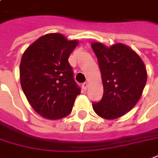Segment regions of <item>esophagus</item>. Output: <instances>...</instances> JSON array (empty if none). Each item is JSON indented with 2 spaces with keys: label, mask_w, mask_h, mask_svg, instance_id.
<instances>
[{
  "label": "esophagus",
  "mask_w": 158,
  "mask_h": 158,
  "mask_svg": "<svg viewBox=\"0 0 158 158\" xmlns=\"http://www.w3.org/2000/svg\"><path fill=\"white\" fill-rule=\"evenodd\" d=\"M88 88H89V82H84V83H82V89L84 90L88 89Z\"/></svg>",
  "instance_id": "esophagus-1"
}]
</instances>
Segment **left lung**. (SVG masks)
I'll use <instances>...</instances> for the list:
<instances>
[{
  "label": "left lung",
  "instance_id": "1",
  "mask_svg": "<svg viewBox=\"0 0 158 158\" xmlns=\"http://www.w3.org/2000/svg\"><path fill=\"white\" fill-rule=\"evenodd\" d=\"M91 46L97 56L104 90L102 100L92 104L93 109L103 118H119L141 97L147 81L146 68L140 56L125 44L106 47L94 42Z\"/></svg>",
  "mask_w": 158,
  "mask_h": 158
}]
</instances>
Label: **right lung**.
<instances>
[{"mask_svg": "<svg viewBox=\"0 0 158 158\" xmlns=\"http://www.w3.org/2000/svg\"><path fill=\"white\" fill-rule=\"evenodd\" d=\"M77 44L78 40H68L61 33H48L23 53L19 65L21 88L31 107L44 118L66 117L81 93L68 61Z\"/></svg>", "mask_w": 158, "mask_h": 158, "instance_id": "add662e5", "label": "right lung"}]
</instances>
